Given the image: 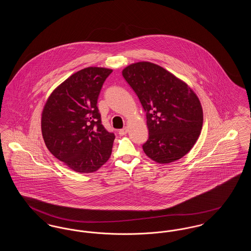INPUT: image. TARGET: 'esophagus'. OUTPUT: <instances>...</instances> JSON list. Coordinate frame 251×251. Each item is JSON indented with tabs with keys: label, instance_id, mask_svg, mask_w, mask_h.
Returning a JSON list of instances; mask_svg holds the SVG:
<instances>
[{
	"label": "esophagus",
	"instance_id": "1",
	"mask_svg": "<svg viewBox=\"0 0 251 251\" xmlns=\"http://www.w3.org/2000/svg\"><path fill=\"white\" fill-rule=\"evenodd\" d=\"M127 132H128V129L125 127L123 129H120V131H119V134H120V135H125Z\"/></svg>",
	"mask_w": 251,
	"mask_h": 251
}]
</instances>
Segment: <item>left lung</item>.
I'll return each mask as SVG.
<instances>
[{
  "instance_id": "1",
  "label": "left lung",
  "mask_w": 251,
  "mask_h": 251,
  "mask_svg": "<svg viewBox=\"0 0 251 251\" xmlns=\"http://www.w3.org/2000/svg\"><path fill=\"white\" fill-rule=\"evenodd\" d=\"M122 75L146 112L149 138L142 146L144 152L160 164L174 162L188 153L203 123L201 101L191 88L150 62L131 64Z\"/></svg>"
}]
</instances>
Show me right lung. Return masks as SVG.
<instances>
[{"label":"right lung","mask_w":251,"mask_h":251,"mask_svg":"<svg viewBox=\"0 0 251 251\" xmlns=\"http://www.w3.org/2000/svg\"><path fill=\"white\" fill-rule=\"evenodd\" d=\"M112 72L91 67L72 74L43 109L41 130L49 151L76 172H94L111 155L115 134L101 124L97 101Z\"/></svg>","instance_id":"right-lung-1"}]
</instances>
